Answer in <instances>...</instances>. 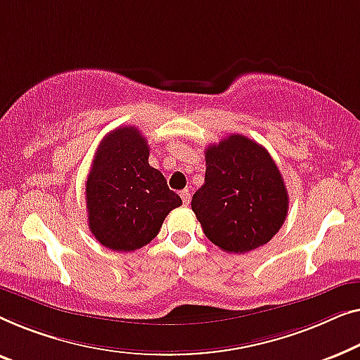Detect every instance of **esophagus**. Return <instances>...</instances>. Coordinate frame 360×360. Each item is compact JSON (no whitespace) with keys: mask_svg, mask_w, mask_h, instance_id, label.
<instances>
[{"mask_svg":"<svg viewBox=\"0 0 360 360\" xmlns=\"http://www.w3.org/2000/svg\"><path fill=\"white\" fill-rule=\"evenodd\" d=\"M181 199H182V202H184V205H189V202H191V192L187 191V189L181 191Z\"/></svg>","mask_w":360,"mask_h":360,"instance_id":"esophagus-1","label":"esophagus"}]
</instances>
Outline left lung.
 <instances>
[{"label": "left lung", "mask_w": 360, "mask_h": 360, "mask_svg": "<svg viewBox=\"0 0 360 360\" xmlns=\"http://www.w3.org/2000/svg\"><path fill=\"white\" fill-rule=\"evenodd\" d=\"M191 207L214 245L243 255L281 230L288 194L264 146L233 134L207 146L205 182L192 195Z\"/></svg>", "instance_id": "8db88e82"}]
</instances>
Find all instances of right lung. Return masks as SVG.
Listing matches in <instances>:
<instances>
[{
  "label": "right lung",
  "instance_id": "obj_1",
  "mask_svg": "<svg viewBox=\"0 0 360 360\" xmlns=\"http://www.w3.org/2000/svg\"><path fill=\"white\" fill-rule=\"evenodd\" d=\"M150 146L136 127H119L99 143L86 181L89 230L114 251L148 245L166 215L182 205L161 171L148 163Z\"/></svg>",
  "mask_w": 360,
  "mask_h": 360
}]
</instances>
